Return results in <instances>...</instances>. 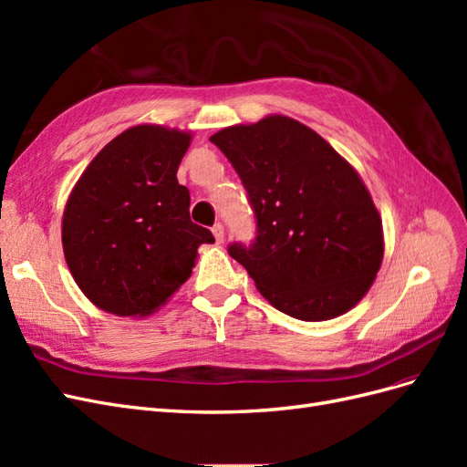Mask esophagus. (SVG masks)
Here are the masks:
<instances>
[{"instance_id":"obj_1","label":"esophagus","mask_w":467,"mask_h":467,"mask_svg":"<svg viewBox=\"0 0 467 467\" xmlns=\"http://www.w3.org/2000/svg\"><path fill=\"white\" fill-rule=\"evenodd\" d=\"M212 234H214V237H216V244L220 245V244H223V225L222 223H216L214 228H212Z\"/></svg>"}]
</instances>
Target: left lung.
<instances>
[{"label":"left lung","instance_id":"8db88e82","mask_svg":"<svg viewBox=\"0 0 467 467\" xmlns=\"http://www.w3.org/2000/svg\"><path fill=\"white\" fill-rule=\"evenodd\" d=\"M247 189L257 239L228 253L268 304L302 321L355 307L384 261L379 212L358 171L309 126L285 115L210 136Z\"/></svg>","mask_w":467,"mask_h":467}]
</instances>
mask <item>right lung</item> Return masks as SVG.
Instances as JSON below:
<instances>
[{"mask_svg": "<svg viewBox=\"0 0 467 467\" xmlns=\"http://www.w3.org/2000/svg\"><path fill=\"white\" fill-rule=\"evenodd\" d=\"M192 134L136 124L99 151L67 196L62 247L86 298L107 314L146 317L192 273L199 247L214 244L191 222L177 169Z\"/></svg>", "mask_w": 467, "mask_h": 467, "instance_id": "1", "label": "right lung"}]
</instances>
